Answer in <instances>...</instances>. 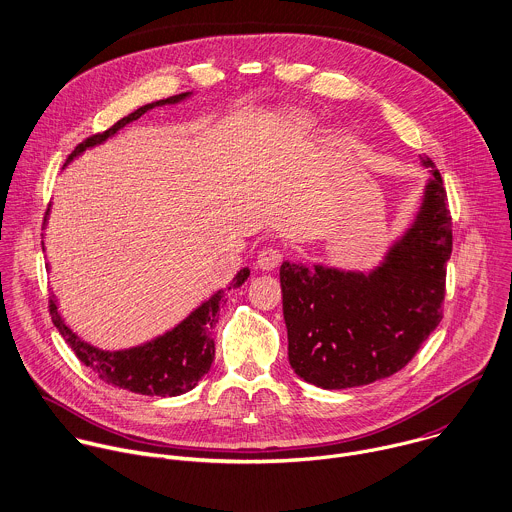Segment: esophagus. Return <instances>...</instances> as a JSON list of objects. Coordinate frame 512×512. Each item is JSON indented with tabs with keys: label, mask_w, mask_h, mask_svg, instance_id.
Wrapping results in <instances>:
<instances>
[{
	"label": "esophagus",
	"mask_w": 512,
	"mask_h": 512,
	"mask_svg": "<svg viewBox=\"0 0 512 512\" xmlns=\"http://www.w3.org/2000/svg\"><path fill=\"white\" fill-rule=\"evenodd\" d=\"M282 258H284V254L278 248H264V250H260L256 264L262 270H274L276 266H280Z\"/></svg>",
	"instance_id": "1"
}]
</instances>
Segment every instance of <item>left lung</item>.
Segmentation results:
<instances>
[{
    "mask_svg": "<svg viewBox=\"0 0 512 512\" xmlns=\"http://www.w3.org/2000/svg\"><path fill=\"white\" fill-rule=\"evenodd\" d=\"M424 166L432 180L422 212L382 268L362 276L282 264L288 360L306 382L338 390L392 376L440 324L452 216L440 172Z\"/></svg>",
    "mask_w": 512,
    "mask_h": 512,
    "instance_id": "obj_1",
    "label": "left lung"
}]
</instances>
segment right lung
I'll return each mask as SVG.
<instances>
[{"label":"right lung","mask_w":512,"mask_h":512,"mask_svg":"<svg viewBox=\"0 0 512 512\" xmlns=\"http://www.w3.org/2000/svg\"><path fill=\"white\" fill-rule=\"evenodd\" d=\"M188 94L172 96L166 100H160L156 104L142 106L134 114L122 118L106 132L94 134L86 138L82 144L76 146V150L68 156V162L84 152L86 148L104 142L108 136L116 134L126 124L138 120L154 106L174 104ZM248 268L240 270L238 276L230 282L228 290L242 286L248 278ZM224 290L214 294L208 302H204L196 312H192L182 324H178L174 330L166 332L164 336L156 338L154 342H148L144 346L124 350V352H104L96 350L90 344H84L62 320L56 300L50 298V316L64 340L72 346L80 362H84L100 380L136 392V394H148V396H178L188 390H192L198 380L210 370L214 362L216 344L212 338V330L220 316Z\"/></svg>","instance_id":"obj_1"}]
</instances>
